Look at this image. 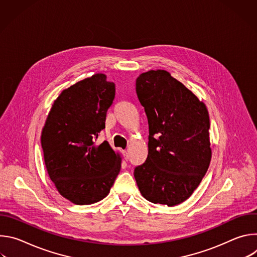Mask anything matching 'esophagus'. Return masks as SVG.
Segmentation results:
<instances>
[{"instance_id":"esophagus-1","label":"esophagus","mask_w":257,"mask_h":257,"mask_svg":"<svg viewBox=\"0 0 257 257\" xmlns=\"http://www.w3.org/2000/svg\"><path fill=\"white\" fill-rule=\"evenodd\" d=\"M122 154H123L125 160H128V159H129V154H128L127 151H122Z\"/></svg>"}]
</instances>
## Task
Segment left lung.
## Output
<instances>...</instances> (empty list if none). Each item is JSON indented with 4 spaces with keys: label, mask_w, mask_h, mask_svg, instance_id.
<instances>
[{
    "label": "left lung",
    "mask_w": 257,
    "mask_h": 257,
    "mask_svg": "<svg viewBox=\"0 0 257 257\" xmlns=\"http://www.w3.org/2000/svg\"><path fill=\"white\" fill-rule=\"evenodd\" d=\"M149 121V155L134 169L142 196L174 206L198 187L209 167V116L205 104L165 70L136 79Z\"/></svg>",
    "instance_id": "left-lung-1"
}]
</instances>
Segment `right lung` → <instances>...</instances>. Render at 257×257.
<instances>
[{"mask_svg": "<svg viewBox=\"0 0 257 257\" xmlns=\"http://www.w3.org/2000/svg\"><path fill=\"white\" fill-rule=\"evenodd\" d=\"M94 74L62 91L42 132L48 174L62 196L75 204L104 198L121 170L119 155L103 141L105 116L116 94L114 82Z\"/></svg>", "mask_w": 257, "mask_h": 257, "instance_id": "obj_1", "label": "right lung"}]
</instances>
